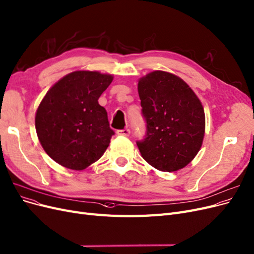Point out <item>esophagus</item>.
<instances>
[{
	"label": "esophagus",
	"mask_w": 254,
	"mask_h": 254,
	"mask_svg": "<svg viewBox=\"0 0 254 254\" xmlns=\"http://www.w3.org/2000/svg\"><path fill=\"white\" fill-rule=\"evenodd\" d=\"M117 133L119 135H123V136H128L130 134V130L129 129H121V130H118Z\"/></svg>",
	"instance_id": "esophagus-1"
}]
</instances>
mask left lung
<instances>
[{
	"label": "left lung",
	"mask_w": 254,
	"mask_h": 254,
	"mask_svg": "<svg viewBox=\"0 0 254 254\" xmlns=\"http://www.w3.org/2000/svg\"><path fill=\"white\" fill-rule=\"evenodd\" d=\"M137 90L146 135L136 145L154 168L171 172L187 166L205 134L202 103L181 77L156 70L139 78Z\"/></svg>",
	"instance_id": "left-lung-1"
}]
</instances>
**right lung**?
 <instances>
[{
  "label": "right lung",
  "mask_w": 254,
  "mask_h": 254,
  "mask_svg": "<svg viewBox=\"0 0 254 254\" xmlns=\"http://www.w3.org/2000/svg\"><path fill=\"white\" fill-rule=\"evenodd\" d=\"M112 80L98 71H74L48 90L36 113V130L55 162L83 170L106 151L115 131L98 100Z\"/></svg>",
  "instance_id": "right-lung-1"
}]
</instances>
